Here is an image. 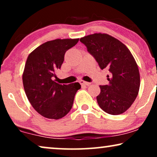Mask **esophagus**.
<instances>
[{
	"label": "esophagus",
	"mask_w": 157,
	"mask_h": 157,
	"mask_svg": "<svg viewBox=\"0 0 157 157\" xmlns=\"http://www.w3.org/2000/svg\"><path fill=\"white\" fill-rule=\"evenodd\" d=\"M79 83H80V84L81 86H89L90 84H91V83L86 82V81H82V80L79 81Z\"/></svg>",
	"instance_id": "34e87169"
}]
</instances>
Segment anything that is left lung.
<instances>
[{"mask_svg":"<svg viewBox=\"0 0 157 157\" xmlns=\"http://www.w3.org/2000/svg\"><path fill=\"white\" fill-rule=\"evenodd\" d=\"M101 70L106 68L109 85L100 86L96 99L105 112L118 115L125 112L136 99L140 86L138 66L130 51L117 38L105 33H94L81 38Z\"/></svg>","mask_w":157,"mask_h":157,"instance_id":"8db88e82","label":"left lung"}]
</instances>
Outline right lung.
Listing matches in <instances>:
<instances>
[{
  "instance_id": "1",
  "label": "right lung",
  "mask_w": 157,
  "mask_h": 157,
  "mask_svg": "<svg viewBox=\"0 0 157 157\" xmlns=\"http://www.w3.org/2000/svg\"><path fill=\"white\" fill-rule=\"evenodd\" d=\"M76 39L47 41L30 53L23 74V83L32 106L43 117L59 119L72 108L80 83L59 84L56 72L61 68L66 51L74 46Z\"/></svg>"
}]
</instances>
